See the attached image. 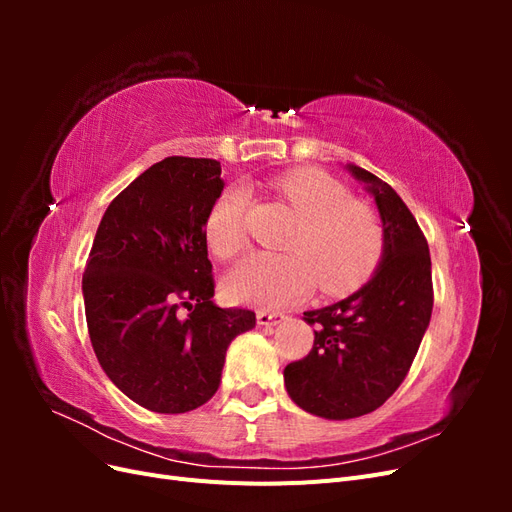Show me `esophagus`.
<instances>
[{"label":"esophagus","instance_id":"obj_1","mask_svg":"<svg viewBox=\"0 0 512 512\" xmlns=\"http://www.w3.org/2000/svg\"><path fill=\"white\" fill-rule=\"evenodd\" d=\"M256 320L260 327H275L277 322L284 320V314L282 312H269V309H260V312L256 314Z\"/></svg>","mask_w":512,"mask_h":512}]
</instances>
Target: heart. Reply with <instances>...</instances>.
<instances>
[{
    "label": "heart",
    "mask_w": 512,
    "mask_h": 512,
    "mask_svg": "<svg viewBox=\"0 0 512 512\" xmlns=\"http://www.w3.org/2000/svg\"><path fill=\"white\" fill-rule=\"evenodd\" d=\"M299 224L284 247L288 254L256 252L228 275L232 301L282 307L303 299L312 288L344 294L376 271L384 230L374 209L354 200L346 185L320 170H294L275 181ZM252 194L243 185L224 190L205 222L207 243L220 258L237 256L247 245L245 215Z\"/></svg>",
    "instance_id": "heart-1"
}]
</instances>
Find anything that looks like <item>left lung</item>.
<instances>
[{
	"mask_svg": "<svg viewBox=\"0 0 512 512\" xmlns=\"http://www.w3.org/2000/svg\"><path fill=\"white\" fill-rule=\"evenodd\" d=\"M374 196L384 250L371 280L333 305L303 312L314 346L284 369L290 399L309 414L346 421L374 412L408 376L433 309L429 245L404 200L369 170L348 164Z\"/></svg>",
	"mask_w": 512,
	"mask_h": 512,
	"instance_id": "obj_1",
	"label": "left lung"
}]
</instances>
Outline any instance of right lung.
I'll return each instance as SVG.
<instances>
[{"instance_id":"right-lung-1","label":"right lung","mask_w":512,"mask_h":512,"mask_svg":"<svg viewBox=\"0 0 512 512\" xmlns=\"http://www.w3.org/2000/svg\"><path fill=\"white\" fill-rule=\"evenodd\" d=\"M222 166L166 158L123 190L98 226L83 275L91 346L104 374L138 406L181 414L207 404L226 350L256 327L250 309L213 297L205 222Z\"/></svg>"}]
</instances>
